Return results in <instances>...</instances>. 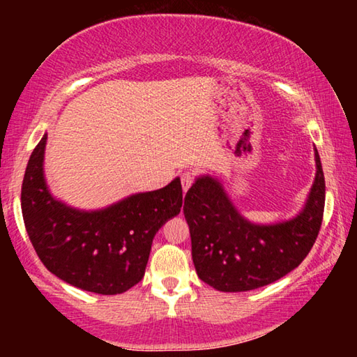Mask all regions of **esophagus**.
Returning a JSON list of instances; mask_svg holds the SVG:
<instances>
[{
	"label": "esophagus",
	"instance_id": "1",
	"mask_svg": "<svg viewBox=\"0 0 357 357\" xmlns=\"http://www.w3.org/2000/svg\"><path fill=\"white\" fill-rule=\"evenodd\" d=\"M192 183H193V174L190 172H184L183 174H181V184H183L184 193L190 189Z\"/></svg>",
	"mask_w": 357,
	"mask_h": 357
}]
</instances>
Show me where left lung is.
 <instances>
[{
  "label": "left lung",
  "mask_w": 357,
  "mask_h": 357,
  "mask_svg": "<svg viewBox=\"0 0 357 357\" xmlns=\"http://www.w3.org/2000/svg\"><path fill=\"white\" fill-rule=\"evenodd\" d=\"M315 149L317 173L305 204L293 219L255 223L239 213L225 187L198 176L184 198L192 259L200 279L219 291H250L291 273L315 244L324 213V174Z\"/></svg>",
  "instance_id": "1"
}]
</instances>
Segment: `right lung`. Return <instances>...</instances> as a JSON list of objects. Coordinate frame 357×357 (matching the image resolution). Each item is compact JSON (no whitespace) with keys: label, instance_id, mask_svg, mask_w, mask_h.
I'll list each match as a JSON object with an SVG mask.
<instances>
[{"label":"right lung","instance_id":"right-lung-1","mask_svg":"<svg viewBox=\"0 0 357 357\" xmlns=\"http://www.w3.org/2000/svg\"><path fill=\"white\" fill-rule=\"evenodd\" d=\"M45 144L47 134L29 157L22 184V214L36 253L52 274L72 287L98 294L128 291L143 279L155 233L181 213L179 178L107 208L77 209L48 189Z\"/></svg>","mask_w":357,"mask_h":357}]
</instances>
